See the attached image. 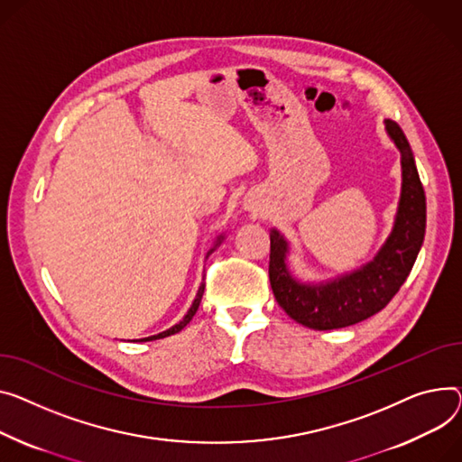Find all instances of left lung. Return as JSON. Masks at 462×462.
<instances>
[{
	"instance_id": "8db88e82",
	"label": "left lung",
	"mask_w": 462,
	"mask_h": 462,
	"mask_svg": "<svg viewBox=\"0 0 462 462\" xmlns=\"http://www.w3.org/2000/svg\"><path fill=\"white\" fill-rule=\"evenodd\" d=\"M384 125L402 153L403 181L393 228L372 262L334 281L304 284L293 279L288 269L290 243L279 230H271V290L281 309L309 328H344L381 312L407 281L421 249L425 236L423 186L403 130L393 120H384Z\"/></svg>"
}]
</instances>
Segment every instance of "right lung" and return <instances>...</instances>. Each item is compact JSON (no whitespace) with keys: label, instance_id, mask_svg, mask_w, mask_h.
I'll use <instances>...</instances> for the list:
<instances>
[{"label":"right lung","instance_id":"right-lung-1","mask_svg":"<svg viewBox=\"0 0 462 462\" xmlns=\"http://www.w3.org/2000/svg\"><path fill=\"white\" fill-rule=\"evenodd\" d=\"M225 239V236H219L217 237V243L213 245V249H209L208 251V256L219 247L221 245V241ZM206 256V258H208ZM204 286H206V282H202L200 284V288H199V291H197V297H195V300H193V304H191V309L188 310V314L183 316V319L180 321V323H176L174 327H171V328H167V330H163V332H160V334H153V336H148V337H143V340H139V342H152V340H160V337H167V336H171V334H176V332H180L183 327H186L191 319H193V316L197 314V310H199V306H200V300H202V295H204Z\"/></svg>","mask_w":462,"mask_h":462}]
</instances>
